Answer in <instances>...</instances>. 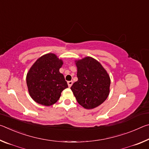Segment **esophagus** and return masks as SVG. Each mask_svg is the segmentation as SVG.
I'll return each instance as SVG.
<instances>
[{"instance_id":"34e87169","label":"esophagus","mask_w":149,"mask_h":149,"mask_svg":"<svg viewBox=\"0 0 149 149\" xmlns=\"http://www.w3.org/2000/svg\"><path fill=\"white\" fill-rule=\"evenodd\" d=\"M73 84V81H68V87H70Z\"/></svg>"}]
</instances>
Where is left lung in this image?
Returning <instances> with one entry per match:
<instances>
[{
	"mask_svg": "<svg viewBox=\"0 0 149 149\" xmlns=\"http://www.w3.org/2000/svg\"><path fill=\"white\" fill-rule=\"evenodd\" d=\"M78 80L71 87L77 102L86 109L97 107L110 93V79L100 63L91 57L76 61Z\"/></svg>",
	"mask_w": 149,
	"mask_h": 149,
	"instance_id": "left-lung-1",
	"label": "left lung"
}]
</instances>
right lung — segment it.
<instances>
[{
    "instance_id": "add662e5",
    "label": "right lung",
    "mask_w": 149,
    "mask_h": 149,
    "mask_svg": "<svg viewBox=\"0 0 149 149\" xmlns=\"http://www.w3.org/2000/svg\"><path fill=\"white\" fill-rule=\"evenodd\" d=\"M63 62L54 54L44 55L37 60L27 74L29 93L40 104L51 106L56 103L64 89L68 87L59 70Z\"/></svg>"
}]
</instances>
